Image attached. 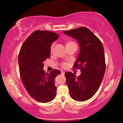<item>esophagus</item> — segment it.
Segmentation results:
<instances>
[{"label": "esophagus", "mask_w": 123, "mask_h": 123, "mask_svg": "<svg viewBox=\"0 0 123 123\" xmlns=\"http://www.w3.org/2000/svg\"><path fill=\"white\" fill-rule=\"evenodd\" d=\"M61 74H62V75H64L65 72H63V71H62V72H61Z\"/></svg>", "instance_id": "obj_1"}]
</instances>
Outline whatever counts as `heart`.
Returning a JSON list of instances; mask_svg holds the SVG:
<instances>
[{
	"mask_svg": "<svg viewBox=\"0 0 123 123\" xmlns=\"http://www.w3.org/2000/svg\"><path fill=\"white\" fill-rule=\"evenodd\" d=\"M76 45V43H75L74 41H70L67 42V46H71V45ZM54 46V43H53L51 45V46H50V51L51 52H52V51H53ZM60 65H61V67H62V68H67V67H68V64L67 62H62V63H60Z\"/></svg>",
	"mask_w": 123,
	"mask_h": 123,
	"instance_id": "obj_1",
	"label": "heart"
}]
</instances>
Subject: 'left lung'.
<instances>
[{
  "mask_svg": "<svg viewBox=\"0 0 123 123\" xmlns=\"http://www.w3.org/2000/svg\"><path fill=\"white\" fill-rule=\"evenodd\" d=\"M77 40L80 46L78 58L73 68L80 69L78 77L71 72L65 73L70 96L78 101H85L93 96L98 90L105 72L104 49L99 38L85 27L63 31Z\"/></svg>",
  "mask_w": 123,
  "mask_h": 123,
  "instance_id": "8db88e82",
  "label": "left lung"
}]
</instances>
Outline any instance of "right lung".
<instances>
[{"instance_id": "add662e5", "label": "right lung", "mask_w": 123, "mask_h": 123, "mask_svg": "<svg viewBox=\"0 0 123 123\" xmlns=\"http://www.w3.org/2000/svg\"><path fill=\"white\" fill-rule=\"evenodd\" d=\"M58 38V34L53 32L37 30L28 37L20 49L18 64L21 80L28 94L38 102H49L56 96L54 80L61 72L53 69L46 73L43 63L50 57V46Z\"/></svg>"}]
</instances>
